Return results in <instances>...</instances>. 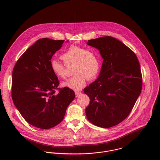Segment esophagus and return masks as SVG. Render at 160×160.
Wrapping results in <instances>:
<instances>
[{
  "instance_id": "1",
  "label": "esophagus",
  "mask_w": 160,
  "mask_h": 160,
  "mask_svg": "<svg viewBox=\"0 0 160 160\" xmlns=\"http://www.w3.org/2000/svg\"><path fill=\"white\" fill-rule=\"evenodd\" d=\"M75 94H76V97H77L80 96L82 94V93L81 92L76 91L75 92Z\"/></svg>"
}]
</instances>
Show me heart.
Masks as SVG:
<instances>
[{
	"mask_svg": "<svg viewBox=\"0 0 160 160\" xmlns=\"http://www.w3.org/2000/svg\"><path fill=\"white\" fill-rule=\"evenodd\" d=\"M60 58L64 64L53 60L50 68L53 73L60 79L66 78L65 65L72 67L74 74L63 86L76 91L81 90L86 84V80L91 81L98 75L100 69V58L98 52L93 48L72 46L63 53Z\"/></svg>",
	"mask_w": 160,
	"mask_h": 160,
	"instance_id": "obj_1",
	"label": "heart"
}]
</instances>
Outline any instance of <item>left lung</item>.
Wrapping results in <instances>:
<instances>
[{"instance_id": "obj_1", "label": "left lung", "mask_w": 160, "mask_h": 160, "mask_svg": "<svg viewBox=\"0 0 160 160\" xmlns=\"http://www.w3.org/2000/svg\"><path fill=\"white\" fill-rule=\"evenodd\" d=\"M103 59L98 78L84 91L90 98L88 119L103 128L124 120L132 110L142 87V76L135 53L111 36L89 40Z\"/></svg>"}]
</instances>
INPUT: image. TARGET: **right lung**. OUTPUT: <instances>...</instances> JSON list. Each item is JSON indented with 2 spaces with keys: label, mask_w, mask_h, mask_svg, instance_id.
Segmentation results:
<instances>
[{
  "label": "right lung",
  "mask_w": 160,
  "mask_h": 160,
  "mask_svg": "<svg viewBox=\"0 0 160 160\" xmlns=\"http://www.w3.org/2000/svg\"><path fill=\"white\" fill-rule=\"evenodd\" d=\"M64 41L38 40L23 53L13 69L14 105L23 118L38 128L50 129L61 122L75 97L74 92L68 87L58 88V79L50 68L52 56Z\"/></svg>",
  "instance_id": "obj_1"
}]
</instances>
